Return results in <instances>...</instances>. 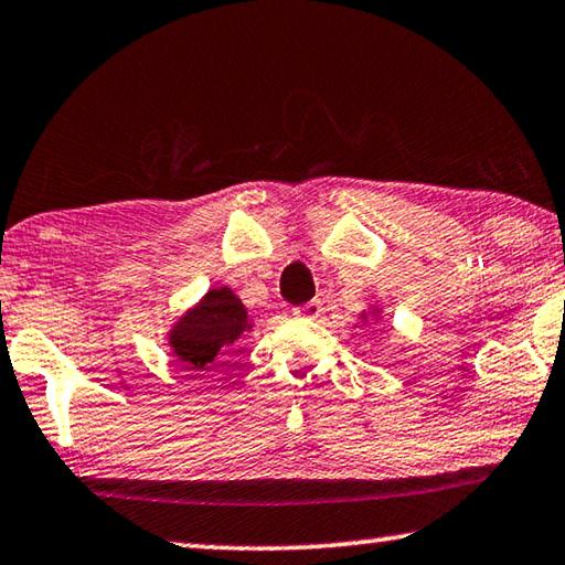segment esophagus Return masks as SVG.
<instances>
[{
    "label": "esophagus",
    "instance_id": "obj_1",
    "mask_svg": "<svg viewBox=\"0 0 565 565\" xmlns=\"http://www.w3.org/2000/svg\"><path fill=\"white\" fill-rule=\"evenodd\" d=\"M321 311H324V307H321V301L315 299L309 303H303V307L294 309V317H301V319H319Z\"/></svg>",
    "mask_w": 565,
    "mask_h": 565
}]
</instances>
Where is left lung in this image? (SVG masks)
I'll return each mask as SVG.
<instances>
[{"instance_id": "left-lung-1", "label": "left lung", "mask_w": 565, "mask_h": 565, "mask_svg": "<svg viewBox=\"0 0 565 565\" xmlns=\"http://www.w3.org/2000/svg\"><path fill=\"white\" fill-rule=\"evenodd\" d=\"M360 319H362V324H366V321H372V319H382V307H377V303H372V307L362 309Z\"/></svg>"}]
</instances>
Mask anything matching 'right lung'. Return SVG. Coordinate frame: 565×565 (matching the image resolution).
I'll return each mask as SVG.
<instances>
[{
  "mask_svg": "<svg viewBox=\"0 0 565 565\" xmlns=\"http://www.w3.org/2000/svg\"><path fill=\"white\" fill-rule=\"evenodd\" d=\"M250 329L254 319L248 317V309L234 289L213 286L170 324L166 342L175 360L188 364V370H213L226 364L228 354H244V349H238V339Z\"/></svg>",
  "mask_w": 565,
  "mask_h": 565,
  "instance_id": "add662e5",
  "label": "right lung"
}]
</instances>
